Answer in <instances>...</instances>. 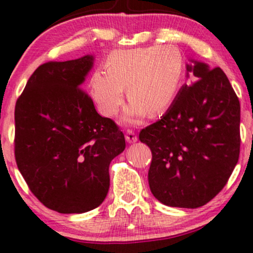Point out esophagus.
I'll use <instances>...</instances> for the list:
<instances>
[{
	"mask_svg": "<svg viewBox=\"0 0 253 253\" xmlns=\"http://www.w3.org/2000/svg\"><path fill=\"white\" fill-rule=\"evenodd\" d=\"M125 137H126V141L128 143H134V142L137 141V136L135 135V133H134L133 130H130V129L127 130L126 136H125Z\"/></svg>",
	"mask_w": 253,
	"mask_h": 253,
	"instance_id": "esophagus-1",
	"label": "esophagus"
}]
</instances>
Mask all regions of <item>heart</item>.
<instances>
[{
  "mask_svg": "<svg viewBox=\"0 0 253 253\" xmlns=\"http://www.w3.org/2000/svg\"><path fill=\"white\" fill-rule=\"evenodd\" d=\"M182 53L172 45L136 47L112 51L105 62L106 72L97 70L89 79V89L99 111L114 117L125 99L130 103L124 119L139 124L149 114L170 106L183 79Z\"/></svg>",
  "mask_w": 253,
  "mask_h": 253,
  "instance_id": "1",
  "label": "heart"
}]
</instances>
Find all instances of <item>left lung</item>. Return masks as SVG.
<instances>
[{
	"label": "left lung",
	"instance_id": "obj_1",
	"mask_svg": "<svg viewBox=\"0 0 253 253\" xmlns=\"http://www.w3.org/2000/svg\"><path fill=\"white\" fill-rule=\"evenodd\" d=\"M165 116L140 132L152 150L148 182L168 207H202L224 188L239 158L241 105L222 69L190 59Z\"/></svg>",
	"mask_w": 253,
	"mask_h": 253
}]
</instances>
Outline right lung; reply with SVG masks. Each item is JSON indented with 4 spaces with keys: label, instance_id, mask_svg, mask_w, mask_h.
Returning <instances> with one entry per match:
<instances>
[{
    "label": "right lung",
    "instance_id": "1",
    "mask_svg": "<svg viewBox=\"0 0 253 253\" xmlns=\"http://www.w3.org/2000/svg\"><path fill=\"white\" fill-rule=\"evenodd\" d=\"M86 55L38 66L15 106V158L31 193L51 210L83 213L104 202L111 161L125 136L81 88L93 68Z\"/></svg>",
    "mask_w": 253,
    "mask_h": 253
}]
</instances>
